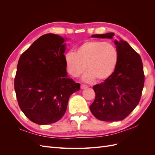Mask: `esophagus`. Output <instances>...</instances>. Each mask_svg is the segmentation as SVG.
Instances as JSON below:
<instances>
[{
  "label": "esophagus",
  "mask_w": 155,
  "mask_h": 155,
  "mask_svg": "<svg viewBox=\"0 0 155 155\" xmlns=\"http://www.w3.org/2000/svg\"><path fill=\"white\" fill-rule=\"evenodd\" d=\"M88 87L85 85H83V84H81V89H85V88H87Z\"/></svg>",
  "instance_id": "34e87169"
}]
</instances>
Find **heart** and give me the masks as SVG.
<instances>
[{
	"mask_svg": "<svg viewBox=\"0 0 155 155\" xmlns=\"http://www.w3.org/2000/svg\"><path fill=\"white\" fill-rule=\"evenodd\" d=\"M118 59L116 48L109 42L91 40L84 42L75 53L68 51L64 56L67 72L77 78L85 71L82 80L91 83L97 79L103 81L113 74Z\"/></svg>",
	"mask_w": 155,
	"mask_h": 155,
	"instance_id": "obj_1",
	"label": "heart"
}]
</instances>
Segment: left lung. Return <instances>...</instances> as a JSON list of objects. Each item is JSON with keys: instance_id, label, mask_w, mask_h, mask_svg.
<instances>
[{"instance_id": "1", "label": "left lung", "mask_w": 155, "mask_h": 155, "mask_svg": "<svg viewBox=\"0 0 155 155\" xmlns=\"http://www.w3.org/2000/svg\"><path fill=\"white\" fill-rule=\"evenodd\" d=\"M114 33L92 35V37L113 38ZM118 59L114 72L104 82L93 86L96 97L90 110L105 121L125 119L137 107L144 85L143 64L140 55L125 41L115 40Z\"/></svg>"}]
</instances>
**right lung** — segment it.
<instances>
[{
	"mask_svg": "<svg viewBox=\"0 0 155 155\" xmlns=\"http://www.w3.org/2000/svg\"><path fill=\"white\" fill-rule=\"evenodd\" d=\"M67 40L56 34H45L18 60L14 83L18 104L37 124L59 121L67 110L70 96L80 89V84L68 77L64 55Z\"/></svg>",
	"mask_w": 155,
	"mask_h": 155,
	"instance_id": "right-lung-1",
	"label": "right lung"
}]
</instances>
